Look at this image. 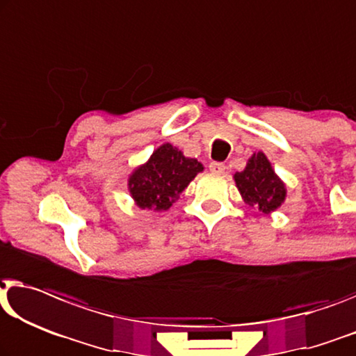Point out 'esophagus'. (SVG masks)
<instances>
[{
    "label": "esophagus",
    "instance_id": "34e87169",
    "mask_svg": "<svg viewBox=\"0 0 356 356\" xmlns=\"http://www.w3.org/2000/svg\"><path fill=\"white\" fill-rule=\"evenodd\" d=\"M209 167H210V172L216 173V175L225 173V170H226V165H225V163H221V162H212Z\"/></svg>",
    "mask_w": 356,
    "mask_h": 356
}]
</instances>
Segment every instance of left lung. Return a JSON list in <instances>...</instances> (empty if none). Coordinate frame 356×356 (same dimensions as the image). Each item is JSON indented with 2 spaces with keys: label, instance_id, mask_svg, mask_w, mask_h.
<instances>
[{
  "label": "left lung",
  "instance_id": "8db88e82",
  "mask_svg": "<svg viewBox=\"0 0 356 356\" xmlns=\"http://www.w3.org/2000/svg\"><path fill=\"white\" fill-rule=\"evenodd\" d=\"M234 181L245 204L271 213L286 199V184L273 170L264 152H255L242 172L234 173Z\"/></svg>",
  "mask_w": 356,
  "mask_h": 356
}]
</instances>
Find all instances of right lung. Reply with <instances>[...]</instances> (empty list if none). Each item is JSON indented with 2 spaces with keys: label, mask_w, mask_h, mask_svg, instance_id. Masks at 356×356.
Segmentation results:
<instances>
[{
  "label": "right lung",
  "mask_w": 356,
  "mask_h": 356,
  "mask_svg": "<svg viewBox=\"0 0 356 356\" xmlns=\"http://www.w3.org/2000/svg\"><path fill=\"white\" fill-rule=\"evenodd\" d=\"M202 170L197 159L184 157L179 149L165 143L130 175L128 189L138 207L162 212L172 207Z\"/></svg>",
  "instance_id": "1"
}]
</instances>
